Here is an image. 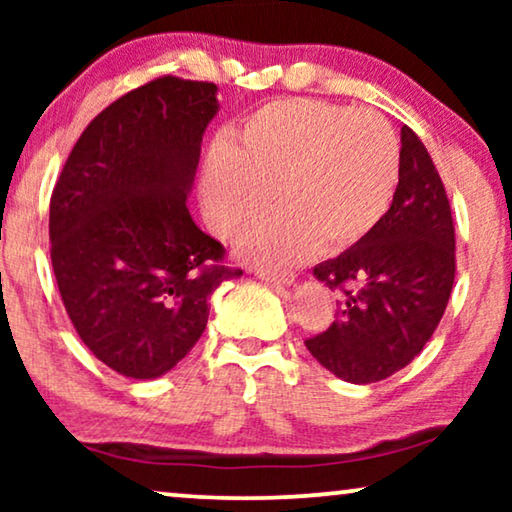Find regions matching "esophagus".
<instances>
[{
  "mask_svg": "<svg viewBox=\"0 0 512 512\" xmlns=\"http://www.w3.org/2000/svg\"><path fill=\"white\" fill-rule=\"evenodd\" d=\"M251 272L258 279H263V282H270V284H293V279H296V275L293 272H286V270H268V268H251Z\"/></svg>",
  "mask_w": 512,
  "mask_h": 512,
  "instance_id": "obj_1",
  "label": "esophagus"
}]
</instances>
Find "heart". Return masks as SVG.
Segmentation results:
<instances>
[{"label": "heart", "mask_w": 512, "mask_h": 512, "mask_svg": "<svg viewBox=\"0 0 512 512\" xmlns=\"http://www.w3.org/2000/svg\"><path fill=\"white\" fill-rule=\"evenodd\" d=\"M401 179V144L387 118L310 97L275 100L219 144L202 172V207L221 237L251 235V254L293 263L319 247L340 254L380 226ZM278 195L275 196L274 193Z\"/></svg>", "instance_id": "obj_1"}]
</instances>
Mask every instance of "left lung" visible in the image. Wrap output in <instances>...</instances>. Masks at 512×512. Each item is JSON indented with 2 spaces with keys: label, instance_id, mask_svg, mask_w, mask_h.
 <instances>
[{
  "label": "left lung",
  "instance_id": "8db88e82",
  "mask_svg": "<svg viewBox=\"0 0 512 512\" xmlns=\"http://www.w3.org/2000/svg\"><path fill=\"white\" fill-rule=\"evenodd\" d=\"M454 270L450 200L422 139L403 125L401 179L389 212L359 244L314 268L342 298L333 324L305 347L342 380H387L436 331Z\"/></svg>",
  "mask_w": 512,
  "mask_h": 512
}]
</instances>
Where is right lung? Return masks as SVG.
<instances>
[{
	"label": "right lung",
	"instance_id": "add662e5",
	"mask_svg": "<svg viewBox=\"0 0 512 512\" xmlns=\"http://www.w3.org/2000/svg\"><path fill=\"white\" fill-rule=\"evenodd\" d=\"M216 86L160 76L100 111L74 144L51 195V263L90 352L151 380L200 340L209 298L242 275L191 219L186 195Z\"/></svg>",
	"mask_w": 512,
	"mask_h": 512
}]
</instances>
